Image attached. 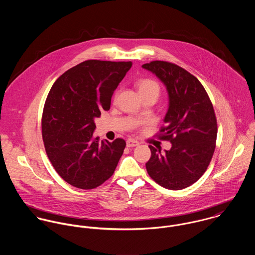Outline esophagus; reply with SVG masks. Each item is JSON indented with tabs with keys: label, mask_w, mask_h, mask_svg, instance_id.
<instances>
[{
	"label": "esophagus",
	"mask_w": 255,
	"mask_h": 255,
	"mask_svg": "<svg viewBox=\"0 0 255 255\" xmlns=\"http://www.w3.org/2000/svg\"><path fill=\"white\" fill-rule=\"evenodd\" d=\"M139 145V142L137 141V140H135V139H128L127 140V146L128 147H135V146Z\"/></svg>",
	"instance_id": "esophagus-1"
}]
</instances>
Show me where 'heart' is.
Masks as SVG:
<instances>
[{
	"mask_svg": "<svg viewBox=\"0 0 255 255\" xmlns=\"http://www.w3.org/2000/svg\"><path fill=\"white\" fill-rule=\"evenodd\" d=\"M136 87L140 96H144L148 94H154L158 97L160 93V86L158 82L150 78H142L136 82Z\"/></svg>",
	"mask_w": 255,
	"mask_h": 255,
	"instance_id": "b5f03b06",
	"label": "heart"
}]
</instances>
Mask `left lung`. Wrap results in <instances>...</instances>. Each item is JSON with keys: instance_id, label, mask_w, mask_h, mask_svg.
<instances>
[{"instance_id": "8db88e82", "label": "left lung", "mask_w": 255, "mask_h": 255, "mask_svg": "<svg viewBox=\"0 0 255 255\" xmlns=\"http://www.w3.org/2000/svg\"><path fill=\"white\" fill-rule=\"evenodd\" d=\"M142 68L166 86L169 107L159 136L172 143L165 153L149 145L147 173L165 188H185L200 179L212 159L217 138L213 105L200 81L181 67L153 61Z\"/></svg>"}]
</instances>
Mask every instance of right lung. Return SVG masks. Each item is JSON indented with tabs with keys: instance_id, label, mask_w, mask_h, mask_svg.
I'll list each match as a JSON object with an SVG mask.
<instances>
[{
	"instance_id": "1",
	"label": "right lung",
	"mask_w": 255,
	"mask_h": 255,
	"mask_svg": "<svg viewBox=\"0 0 255 255\" xmlns=\"http://www.w3.org/2000/svg\"><path fill=\"white\" fill-rule=\"evenodd\" d=\"M131 62L89 60L53 84L42 116L46 153L56 172L77 188L92 189L114 174L126 141H99L94 120L108 111L111 98Z\"/></svg>"
}]
</instances>
